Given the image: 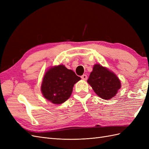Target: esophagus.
Wrapping results in <instances>:
<instances>
[{
    "label": "esophagus",
    "mask_w": 149,
    "mask_h": 149,
    "mask_svg": "<svg viewBox=\"0 0 149 149\" xmlns=\"http://www.w3.org/2000/svg\"><path fill=\"white\" fill-rule=\"evenodd\" d=\"M81 79H83V80H86V79H87V78H88L87 76L86 75V74H83V75H82L81 76Z\"/></svg>",
    "instance_id": "esophagus-1"
}]
</instances>
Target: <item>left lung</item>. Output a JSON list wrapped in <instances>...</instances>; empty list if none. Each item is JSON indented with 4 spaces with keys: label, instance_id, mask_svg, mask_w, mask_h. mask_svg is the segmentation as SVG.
<instances>
[{
    "label": "left lung",
    "instance_id": "8db88e82",
    "mask_svg": "<svg viewBox=\"0 0 149 149\" xmlns=\"http://www.w3.org/2000/svg\"><path fill=\"white\" fill-rule=\"evenodd\" d=\"M87 81L97 95L105 100L114 97L121 88L120 81L114 72L100 64L93 66Z\"/></svg>",
    "mask_w": 149,
    "mask_h": 149
}]
</instances>
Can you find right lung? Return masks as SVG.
Segmentation results:
<instances>
[{
	"label": "right lung",
	"mask_w": 149,
	"mask_h": 149,
	"mask_svg": "<svg viewBox=\"0 0 149 149\" xmlns=\"http://www.w3.org/2000/svg\"><path fill=\"white\" fill-rule=\"evenodd\" d=\"M80 79L73 70L63 65L51 66L44 74L41 91L47 101L61 104L71 96L74 85Z\"/></svg>",
	"instance_id": "add662e5"
}]
</instances>
